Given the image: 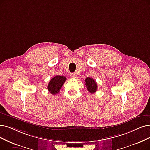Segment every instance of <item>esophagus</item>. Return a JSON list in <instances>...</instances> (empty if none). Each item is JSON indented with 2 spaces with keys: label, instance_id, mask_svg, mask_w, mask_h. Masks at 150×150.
<instances>
[{
  "label": "esophagus",
  "instance_id": "1",
  "mask_svg": "<svg viewBox=\"0 0 150 150\" xmlns=\"http://www.w3.org/2000/svg\"><path fill=\"white\" fill-rule=\"evenodd\" d=\"M70 76L71 77H73V78H76L77 77V74L76 73H71Z\"/></svg>",
  "mask_w": 150,
  "mask_h": 150
}]
</instances>
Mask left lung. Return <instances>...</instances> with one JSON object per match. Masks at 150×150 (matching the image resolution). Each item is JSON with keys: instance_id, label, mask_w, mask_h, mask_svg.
I'll return each mask as SVG.
<instances>
[{"instance_id": "obj_1", "label": "left lung", "mask_w": 150, "mask_h": 150, "mask_svg": "<svg viewBox=\"0 0 150 150\" xmlns=\"http://www.w3.org/2000/svg\"><path fill=\"white\" fill-rule=\"evenodd\" d=\"M85 82L86 87L90 93H93L97 91V84L94 79L91 78V77H87V78L86 79Z\"/></svg>"}]
</instances>
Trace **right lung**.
Returning a JSON list of instances; mask_svg holds the SVG:
<instances>
[{
	"instance_id": "1",
	"label": "right lung",
	"mask_w": 150,
	"mask_h": 150,
	"mask_svg": "<svg viewBox=\"0 0 150 150\" xmlns=\"http://www.w3.org/2000/svg\"><path fill=\"white\" fill-rule=\"evenodd\" d=\"M66 81H67V77L64 76H56L53 77L48 84V91L53 95L58 93Z\"/></svg>"
}]
</instances>
